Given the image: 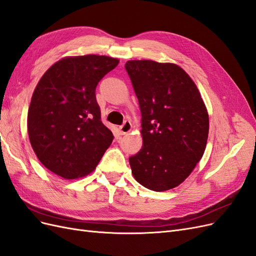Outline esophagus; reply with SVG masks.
Listing matches in <instances>:
<instances>
[{
  "instance_id": "34e87169",
  "label": "esophagus",
  "mask_w": 256,
  "mask_h": 256,
  "mask_svg": "<svg viewBox=\"0 0 256 256\" xmlns=\"http://www.w3.org/2000/svg\"><path fill=\"white\" fill-rule=\"evenodd\" d=\"M131 129H132V125H131V122L129 120H126L120 127V134H127L128 132H130Z\"/></svg>"
}]
</instances>
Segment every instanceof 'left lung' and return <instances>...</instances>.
<instances>
[{
  "label": "left lung",
  "instance_id": "obj_1",
  "mask_svg": "<svg viewBox=\"0 0 256 256\" xmlns=\"http://www.w3.org/2000/svg\"><path fill=\"white\" fill-rule=\"evenodd\" d=\"M141 110L143 146L129 158L136 180L152 191L184 182L202 159L209 118L200 92L182 67L150 60L125 65Z\"/></svg>",
  "mask_w": 256,
  "mask_h": 256
}]
</instances>
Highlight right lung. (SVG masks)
<instances>
[{
	"label": "right lung",
	"mask_w": 256,
	"mask_h": 256,
	"mask_svg": "<svg viewBox=\"0 0 256 256\" xmlns=\"http://www.w3.org/2000/svg\"><path fill=\"white\" fill-rule=\"evenodd\" d=\"M106 56H66L44 74L28 112L30 145L42 164L65 180H76L96 168L113 141L100 120L95 90L118 65Z\"/></svg>",
	"instance_id": "1"
}]
</instances>
